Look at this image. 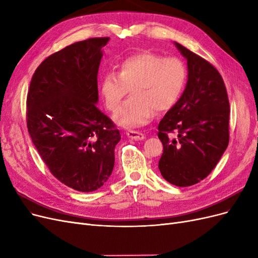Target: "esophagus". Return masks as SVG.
Masks as SVG:
<instances>
[{"label":"esophagus","instance_id":"1","mask_svg":"<svg viewBox=\"0 0 258 258\" xmlns=\"http://www.w3.org/2000/svg\"><path fill=\"white\" fill-rule=\"evenodd\" d=\"M127 137L131 140H135V141H140V140L145 139V136L140 131H135V130H129L127 131Z\"/></svg>","mask_w":258,"mask_h":258}]
</instances>
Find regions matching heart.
<instances>
[{
  "label": "heart",
  "mask_w": 258,
  "mask_h": 258,
  "mask_svg": "<svg viewBox=\"0 0 258 258\" xmlns=\"http://www.w3.org/2000/svg\"><path fill=\"white\" fill-rule=\"evenodd\" d=\"M185 81L186 69L179 59L140 52L121 61L117 74H104L100 92L105 107L114 112L130 88L131 97L117 110L114 120L122 127H139L150 121L155 111H169L181 97Z\"/></svg>",
  "instance_id": "heart-1"
}]
</instances>
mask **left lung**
<instances>
[{
	"label": "left lung",
	"instance_id": "left-lung-1",
	"mask_svg": "<svg viewBox=\"0 0 258 258\" xmlns=\"http://www.w3.org/2000/svg\"><path fill=\"white\" fill-rule=\"evenodd\" d=\"M187 60L186 87L158 124L162 177L178 187L197 184L212 171L229 142V101L221 74L198 54L174 42ZM175 132L171 140L167 134Z\"/></svg>",
	"mask_w": 258,
	"mask_h": 258
}]
</instances>
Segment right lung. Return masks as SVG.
I'll return each instance as SVG.
<instances>
[{"mask_svg":"<svg viewBox=\"0 0 258 258\" xmlns=\"http://www.w3.org/2000/svg\"><path fill=\"white\" fill-rule=\"evenodd\" d=\"M110 37H93L54 52L38 66L27 98L32 142L54 177L71 188L97 190L111 176L119 130L97 107L98 71Z\"/></svg>","mask_w":258,"mask_h":258,"instance_id":"obj_1","label":"right lung"}]
</instances>
